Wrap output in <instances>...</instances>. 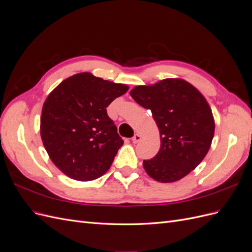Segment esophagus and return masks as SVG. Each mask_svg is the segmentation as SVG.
<instances>
[{
  "label": "esophagus",
  "mask_w": 252,
  "mask_h": 252,
  "mask_svg": "<svg viewBox=\"0 0 252 252\" xmlns=\"http://www.w3.org/2000/svg\"><path fill=\"white\" fill-rule=\"evenodd\" d=\"M140 140H141V135L140 134H138V133H135L133 136H132V139H131V141H132V143H138V142H140Z\"/></svg>",
  "instance_id": "34e87169"
}]
</instances>
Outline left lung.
Listing matches in <instances>:
<instances>
[{
	"label": "left lung",
	"instance_id": "8db88e82",
	"mask_svg": "<svg viewBox=\"0 0 252 252\" xmlns=\"http://www.w3.org/2000/svg\"><path fill=\"white\" fill-rule=\"evenodd\" d=\"M130 95L151 111L161 134V149L155 158L144 159L145 170L161 183L184 178L203 161L215 135V120L207 101L181 79L136 86Z\"/></svg>",
	"mask_w": 252,
	"mask_h": 252
}]
</instances>
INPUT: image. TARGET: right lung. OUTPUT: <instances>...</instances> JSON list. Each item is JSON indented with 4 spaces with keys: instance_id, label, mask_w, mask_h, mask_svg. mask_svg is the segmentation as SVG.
I'll use <instances>...</instances> for the list:
<instances>
[{
    "instance_id": "right-lung-1",
    "label": "right lung",
    "mask_w": 252,
    "mask_h": 252,
    "mask_svg": "<svg viewBox=\"0 0 252 252\" xmlns=\"http://www.w3.org/2000/svg\"><path fill=\"white\" fill-rule=\"evenodd\" d=\"M128 90L82 72L51 91L42 109L41 138L58 168L77 181L95 180L107 171L123 145L108 117V105Z\"/></svg>"
}]
</instances>
